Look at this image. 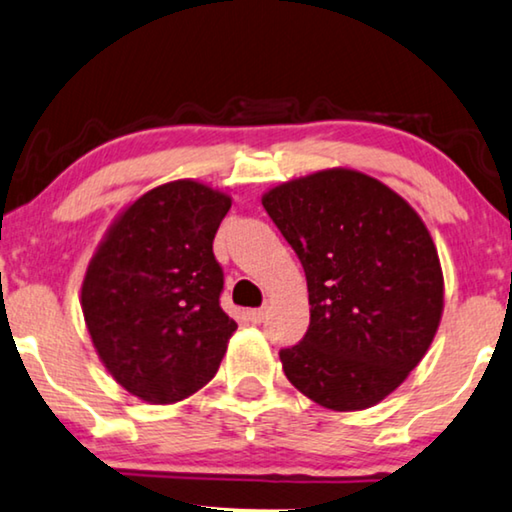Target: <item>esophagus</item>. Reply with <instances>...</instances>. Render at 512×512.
I'll return each instance as SVG.
<instances>
[{
    "instance_id": "esophagus-1",
    "label": "esophagus",
    "mask_w": 512,
    "mask_h": 512,
    "mask_svg": "<svg viewBox=\"0 0 512 512\" xmlns=\"http://www.w3.org/2000/svg\"><path fill=\"white\" fill-rule=\"evenodd\" d=\"M247 316H249V321H251V323H263V318H265V307L249 309V311H247Z\"/></svg>"
}]
</instances>
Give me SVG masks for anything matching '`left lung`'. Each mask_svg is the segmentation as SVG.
Returning a JSON list of instances; mask_svg holds the SVG:
<instances>
[{
    "label": "left lung",
    "mask_w": 512,
    "mask_h": 512,
    "mask_svg": "<svg viewBox=\"0 0 512 512\" xmlns=\"http://www.w3.org/2000/svg\"><path fill=\"white\" fill-rule=\"evenodd\" d=\"M307 277L309 328L281 348L286 379L332 411L399 388L443 311V272L416 210L365 173L321 170L263 196Z\"/></svg>",
    "instance_id": "8db88e82"
}]
</instances>
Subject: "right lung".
Segmentation results:
<instances>
[{"instance_id":"1","label":"right lung","mask_w":512,"mask_h":512,"mask_svg":"<svg viewBox=\"0 0 512 512\" xmlns=\"http://www.w3.org/2000/svg\"><path fill=\"white\" fill-rule=\"evenodd\" d=\"M231 198L194 180L147 191L87 268L80 305L113 379L150 404L194 395L217 374L238 323L219 305L212 240Z\"/></svg>"}]
</instances>
